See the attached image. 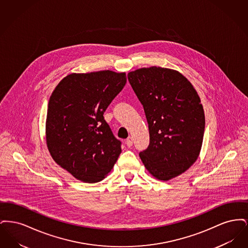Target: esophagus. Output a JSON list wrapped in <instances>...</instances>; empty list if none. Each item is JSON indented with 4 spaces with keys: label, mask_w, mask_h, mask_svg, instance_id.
<instances>
[{
    "label": "esophagus",
    "mask_w": 248,
    "mask_h": 248,
    "mask_svg": "<svg viewBox=\"0 0 248 248\" xmlns=\"http://www.w3.org/2000/svg\"><path fill=\"white\" fill-rule=\"evenodd\" d=\"M125 144H126V146L130 148V147H132L133 146V140H132V138L129 137L127 140H126V141H125Z\"/></svg>",
    "instance_id": "1"
}]
</instances>
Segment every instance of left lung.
Wrapping results in <instances>:
<instances>
[{"mask_svg": "<svg viewBox=\"0 0 248 248\" xmlns=\"http://www.w3.org/2000/svg\"><path fill=\"white\" fill-rule=\"evenodd\" d=\"M127 78L149 124L150 144L140 153L142 163L160 180L181 175L197 160L204 133L196 90L179 72L161 67L131 71Z\"/></svg>", "mask_w": 248, "mask_h": 248, "instance_id": "left-lung-1", "label": "left lung"}]
</instances>
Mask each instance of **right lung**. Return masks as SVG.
Returning <instances> with one entry per match:
<instances>
[{"label":"right lung","instance_id":"obj_1","mask_svg":"<svg viewBox=\"0 0 248 248\" xmlns=\"http://www.w3.org/2000/svg\"><path fill=\"white\" fill-rule=\"evenodd\" d=\"M126 83L124 72L72 73L48 102L46 144L55 162L79 180L94 183L112 169L122 152L103 114Z\"/></svg>","mask_w":248,"mask_h":248}]
</instances>
